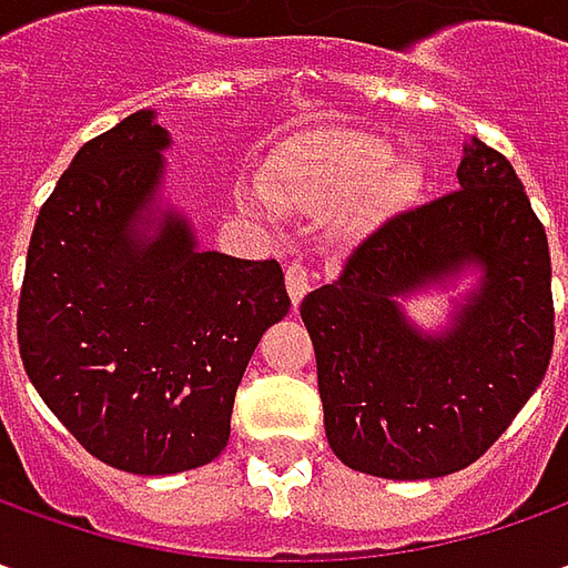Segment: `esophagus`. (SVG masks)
<instances>
[{"instance_id": "esophagus-1", "label": "esophagus", "mask_w": 568, "mask_h": 568, "mask_svg": "<svg viewBox=\"0 0 568 568\" xmlns=\"http://www.w3.org/2000/svg\"><path fill=\"white\" fill-rule=\"evenodd\" d=\"M284 281H287V294H291V303H300L306 291H310V284H313V272H310V265L306 262H300L294 258L291 265H287V272H284Z\"/></svg>"}]
</instances>
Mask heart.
I'll list each match as a JSON object with an SVG mask.
<instances>
[{
    "label": "heart",
    "mask_w": 568,
    "mask_h": 568,
    "mask_svg": "<svg viewBox=\"0 0 568 568\" xmlns=\"http://www.w3.org/2000/svg\"><path fill=\"white\" fill-rule=\"evenodd\" d=\"M395 164V151L373 135H335L300 142L277 154L262 186L246 192V205L272 217L274 205L303 214H335L354 205L382 207L410 189V173Z\"/></svg>",
    "instance_id": "heart-1"
}]
</instances>
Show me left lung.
I'll return each mask as SVG.
<instances>
[{"mask_svg":"<svg viewBox=\"0 0 568 568\" xmlns=\"http://www.w3.org/2000/svg\"><path fill=\"white\" fill-rule=\"evenodd\" d=\"M470 264L485 277L453 328L414 329L397 296ZM300 316L316 347L325 436L347 468L388 480L468 468L554 354L547 233L513 164L470 139L458 189L369 233Z\"/></svg>","mask_w":568,"mask_h":568,"instance_id":"left-lung-1","label":"left lung"}]
</instances>
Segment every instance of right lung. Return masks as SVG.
<instances>
[{"mask_svg":"<svg viewBox=\"0 0 568 568\" xmlns=\"http://www.w3.org/2000/svg\"><path fill=\"white\" fill-rule=\"evenodd\" d=\"M166 144L154 110H139L78 151L37 214L18 300L33 388L129 474L224 452L252 351L291 310L274 258L202 252L183 214L154 217Z\"/></svg>","mask_w":568,"mask_h":568,"instance_id":"1","label":"right lung"}]
</instances>
